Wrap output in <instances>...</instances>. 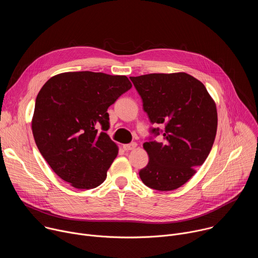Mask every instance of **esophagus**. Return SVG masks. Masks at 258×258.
Listing matches in <instances>:
<instances>
[{
    "label": "esophagus",
    "instance_id": "esophagus-1",
    "mask_svg": "<svg viewBox=\"0 0 258 258\" xmlns=\"http://www.w3.org/2000/svg\"><path fill=\"white\" fill-rule=\"evenodd\" d=\"M136 147H137V143H131V144L123 145V149L125 151H130V150H134Z\"/></svg>",
    "mask_w": 258,
    "mask_h": 258
}]
</instances>
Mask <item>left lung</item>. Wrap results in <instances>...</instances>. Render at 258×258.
I'll use <instances>...</instances> for the list:
<instances>
[{
	"label": "left lung",
	"instance_id": "1",
	"mask_svg": "<svg viewBox=\"0 0 258 258\" xmlns=\"http://www.w3.org/2000/svg\"><path fill=\"white\" fill-rule=\"evenodd\" d=\"M153 124L164 126L162 143L143 147L149 162L139 174L147 187L172 191L186 183L206 160L215 139L217 111L205 86L185 72L131 77ZM159 128L151 133L159 135Z\"/></svg>",
	"mask_w": 258,
	"mask_h": 258
}]
</instances>
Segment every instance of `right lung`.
<instances>
[{
  "mask_svg": "<svg viewBox=\"0 0 258 258\" xmlns=\"http://www.w3.org/2000/svg\"><path fill=\"white\" fill-rule=\"evenodd\" d=\"M131 88L125 76L64 72L36 96L31 120L35 144L54 172L72 187L88 190L105 180L118 154L105 133L107 109Z\"/></svg>",
  "mask_w": 258,
  "mask_h": 258,
  "instance_id": "obj_1",
  "label": "right lung"
}]
</instances>
